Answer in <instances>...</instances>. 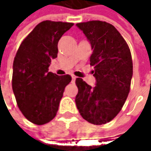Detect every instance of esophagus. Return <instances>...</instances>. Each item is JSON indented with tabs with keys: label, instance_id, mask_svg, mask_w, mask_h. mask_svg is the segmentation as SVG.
Instances as JSON below:
<instances>
[{
	"label": "esophagus",
	"instance_id": "34e87169",
	"mask_svg": "<svg viewBox=\"0 0 151 151\" xmlns=\"http://www.w3.org/2000/svg\"><path fill=\"white\" fill-rule=\"evenodd\" d=\"M76 78H77V77H76V76H74V75H72V78H73V81H75Z\"/></svg>",
	"mask_w": 151,
	"mask_h": 151
}]
</instances>
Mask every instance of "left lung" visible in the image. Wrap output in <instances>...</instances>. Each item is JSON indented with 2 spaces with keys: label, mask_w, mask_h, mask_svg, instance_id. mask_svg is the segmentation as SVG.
Segmentation results:
<instances>
[{
  "label": "left lung",
  "mask_w": 151,
  "mask_h": 151,
  "mask_svg": "<svg viewBox=\"0 0 151 151\" xmlns=\"http://www.w3.org/2000/svg\"><path fill=\"white\" fill-rule=\"evenodd\" d=\"M89 41L93 53L95 86L76 78L78 92L75 102L80 115L88 122L101 125L112 121L123 106L130 89L133 63L129 46L110 23L90 21L77 23Z\"/></svg>",
  "instance_id": "left-lung-1"
}]
</instances>
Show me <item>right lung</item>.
I'll return each mask as SVG.
<instances>
[{
	"mask_svg": "<svg viewBox=\"0 0 151 151\" xmlns=\"http://www.w3.org/2000/svg\"><path fill=\"white\" fill-rule=\"evenodd\" d=\"M73 26L72 22L44 21L19 47L13 64L12 88L17 105L27 120L37 125L50 122L57 114L70 75L49 72L58 57V43Z\"/></svg>",
	"mask_w": 151,
	"mask_h": 151,
	"instance_id": "1",
	"label": "right lung"
}]
</instances>
